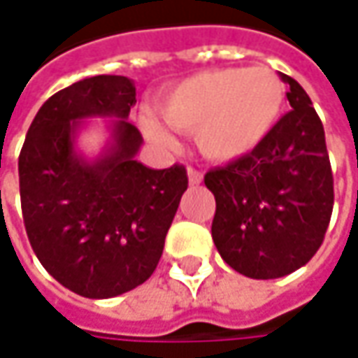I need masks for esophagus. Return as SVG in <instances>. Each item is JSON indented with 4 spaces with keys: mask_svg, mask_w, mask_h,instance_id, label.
<instances>
[{
    "mask_svg": "<svg viewBox=\"0 0 358 358\" xmlns=\"http://www.w3.org/2000/svg\"><path fill=\"white\" fill-rule=\"evenodd\" d=\"M187 175H189V183L191 185H199L201 181H203V173L199 169H195V167H187Z\"/></svg>",
    "mask_w": 358,
    "mask_h": 358,
    "instance_id": "1",
    "label": "esophagus"
}]
</instances>
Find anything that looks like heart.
<instances>
[{
  "label": "heart",
  "mask_w": 358,
  "mask_h": 358,
  "mask_svg": "<svg viewBox=\"0 0 358 358\" xmlns=\"http://www.w3.org/2000/svg\"><path fill=\"white\" fill-rule=\"evenodd\" d=\"M285 87L268 67L217 69L187 77L161 93L159 111L177 131L195 133L197 147L213 161L249 155L279 123ZM145 137L161 147L177 143L173 131L153 113H139Z\"/></svg>",
  "instance_id": "obj_1"
}]
</instances>
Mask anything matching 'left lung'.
Returning <instances> with one entry per match:
<instances>
[{
	"instance_id": "1",
	"label": "left lung",
	"mask_w": 358,
	"mask_h": 358,
	"mask_svg": "<svg viewBox=\"0 0 358 358\" xmlns=\"http://www.w3.org/2000/svg\"><path fill=\"white\" fill-rule=\"evenodd\" d=\"M291 111L249 155L205 175L215 195V247L251 279H277L307 265L333 213V173L324 129L313 101L293 77Z\"/></svg>"
}]
</instances>
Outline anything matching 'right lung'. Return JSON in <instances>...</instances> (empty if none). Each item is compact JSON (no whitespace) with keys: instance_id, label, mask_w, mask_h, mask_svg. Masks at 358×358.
<instances>
[{"instance_id":"add662e5","label":"right lung","mask_w":358,"mask_h":358,"mask_svg":"<svg viewBox=\"0 0 358 358\" xmlns=\"http://www.w3.org/2000/svg\"><path fill=\"white\" fill-rule=\"evenodd\" d=\"M135 83L85 77L51 95L20 153L23 223L39 263L63 287L111 299L145 282L187 191L183 165L151 169L135 155L143 137L131 125ZM87 118H109L97 158L76 147Z\"/></svg>"}]
</instances>
